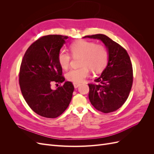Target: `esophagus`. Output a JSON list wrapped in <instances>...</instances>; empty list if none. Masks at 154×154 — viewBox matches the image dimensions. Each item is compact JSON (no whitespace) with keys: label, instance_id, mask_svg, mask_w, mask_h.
<instances>
[{"label":"esophagus","instance_id":"34e87169","mask_svg":"<svg viewBox=\"0 0 154 154\" xmlns=\"http://www.w3.org/2000/svg\"><path fill=\"white\" fill-rule=\"evenodd\" d=\"M73 85H74V88H78L79 86L80 85V83H74Z\"/></svg>","mask_w":154,"mask_h":154}]
</instances>
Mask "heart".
<instances>
[{
  "instance_id": "1",
  "label": "heart",
  "mask_w": 154,
  "mask_h": 154,
  "mask_svg": "<svg viewBox=\"0 0 154 154\" xmlns=\"http://www.w3.org/2000/svg\"><path fill=\"white\" fill-rule=\"evenodd\" d=\"M73 56H82L80 68L72 69L66 73L67 80L74 83H81L88 76L91 69L99 72L106 67L109 60V52L103 44H96L94 42L85 40L72 43L70 47ZM71 56L64 49H60L58 54V61L63 69L69 67Z\"/></svg>"
}]
</instances>
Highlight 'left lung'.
<instances>
[{
  "instance_id": "obj_1",
  "label": "left lung",
  "mask_w": 154,
  "mask_h": 154,
  "mask_svg": "<svg viewBox=\"0 0 154 154\" xmlns=\"http://www.w3.org/2000/svg\"><path fill=\"white\" fill-rule=\"evenodd\" d=\"M85 38L101 40L109 51V62L101 75L88 83V98L98 111L110 113L127 101L133 83V69L125 48L103 34L87 35Z\"/></svg>"
}]
</instances>
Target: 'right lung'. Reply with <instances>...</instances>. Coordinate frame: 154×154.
<instances>
[{
  "mask_svg": "<svg viewBox=\"0 0 154 154\" xmlns=\"http://www.w3.org/2000/svg\"><path fill=\"white\" fill-rule=\"evenodd\" d=\"M68 36L49 35L41 36L27 49L19 71V85L26 103L42 117L56 118L61 115L71 101L74 87L66 82L58 54ZM53 82L60 85L56 90ZM58 85V84H57Z\"/></svg>",
  "mask_w": 154,
  "mask_h": 154,
  "instance_id": "right-lung-1",
  "label": "right lung"
}]
</instances>
